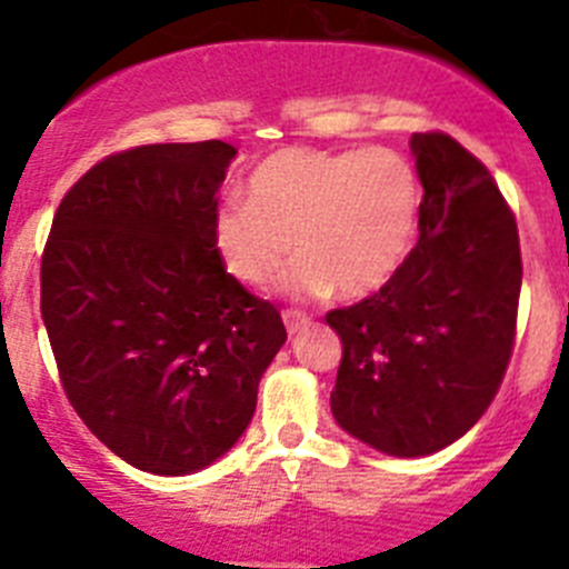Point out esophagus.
Instances as JSON below:
<instances>
[{
    "instance_id": "1",
    "label": "esophagus",
    "mask_w": 569,
    "mask_h": 569,
    "mask_svg": "<svg viewBox=\"0 0 569 569\" xmlns=\"http://www.w3.org/2000/svg\"><path fill=\"white\" fill-rule=\"evenodd\" d=\"M281 319H284V328H288L290 336L299 333V330L308 325V316L299 313V310H284V313H281Z\"/></svg>"
}]
</instances>
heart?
I'll use <instances>...</instances> for the list:
<instances>
[{
	"label": "heart",
	"mask_w": 569,
	"mask_h": 569,
	"mask_svg": "<svg viewBox=\"0 0 569 569\" xmlns=\"http://www.w3.org/2000/svg\"><path fill=\"white\" fill-rule=\"evenodd\" d=\"M419 176L390 148H284L261 159L244 202L213 216V248L248 288L276 279L290 250L301 256L281 293L365 299L405 268L419 230Z\"/></svg>",
	"instance_id": "heart-1"
}]
</instances>
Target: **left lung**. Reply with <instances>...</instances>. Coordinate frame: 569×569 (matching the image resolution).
<instances>
[{
	"instance_id": "1",
	"label": "left lung",
	"mask_w": 569,
	"mask_h": 569,
	"mask_svg": "<svg viewBox=\"0 0 569 569\" xmlns=\"http://www.w3.org/2000/svg\"><path fill=\"white\" fill-rule=\"evenodd\" d=\"M410 150L425 188L416 248L379 293L328 313L333 419L396 459L439 453L481 419L521 293L519 230L485 164L445 133H413Z\"/></svg>"
}]
</instances>
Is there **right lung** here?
Masks as SVG:
<instances>
[{
  "mask_svg": "<svg viewBox=\"0 0 569 569\" xmlns=\"http://www.w3.org/2000/svg\"><path fill=\"white\" fill-rule=\"evenodd\" d=\"M228 142L108 156L53 216L42 321L70 405L136 470L190 476L222 459L256 413L288 333L279 310L213 248Z\"/></svg>",
  "mask_w": 569,
  "mask_h": 569,
  "instance_id": "obj_1",
  "label": "right lung"
}]
</instances>
